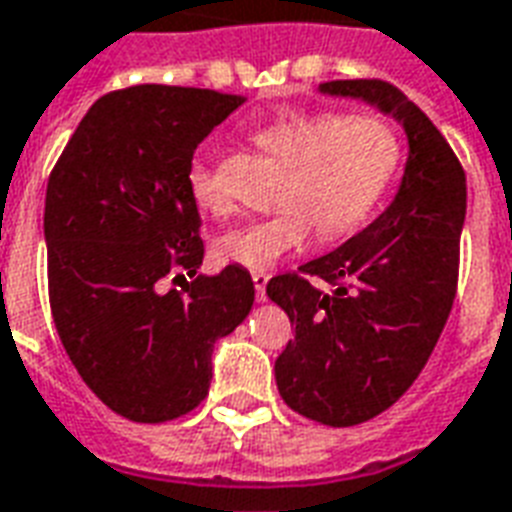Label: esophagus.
<instances>
[{"label": "esophagus", "mask_w": 512, "mask_h": 512, "mask_svg": "<svg viewBox=\"0 0 512 512\" xmlns=\"http://www.w3.org/2000/svg\"><path fill=\"white\" fill-rule=\"evenodd\" d=\"M271 276L266 271H255L252 274V282H255V293H257V301H266V285Z\"/></svg>", "instance_id": "1"}]
</instances>
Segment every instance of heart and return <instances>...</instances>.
I'll use <instances>...</instances> for the list:
<instances>
[{
  "instance_id": "1",
  "label": "heart",
  "mask_w": 512,
  "mask_h": 512,
  "mask_svg": "<svg viewBox=\"0 0 512 512\" xmlns=\"http://www.w3.org/2000/svg\"><path fill=\"white\" fill-rule=\"evenodd\" d=\"M255 146L285 162L274 214L227 227L214 255L227 266L266 271L304 249L312 227L325 241L350 236L372 214L401 160L399 132L374 113L282 111L249 130ZM189 192L203 211L225 214L214 173L189 170Z\"/></svg>"
}]
</instances>
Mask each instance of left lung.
I'll use <instances>...</instances> for the list:
<instances>
[{
    "mask_svg": "<svg viewBox=\"0 0 512 512\" xmlns=\"http://www.w3.org/2000/svg\"><path fill=\"white\" fill-rule=\"evenodd\" d=\"M320 92L369 102L399 121L410 143L391 206L266 287L295 325L276 358V388L298 415L342 429L396 404L429 361L456 298L467 179L442 132L393 83L328 81Z\"/></svg>",
    "mask_w": 512,
    "mask_h": 512,
    "instance_id": "obj_1",
    "label": "left lung"
}]
</instances>
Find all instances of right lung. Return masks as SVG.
<instances>
[{
    "mask_svg": "<svg viewBox=\"0 0 512 512\" xmlns=\"http://www.w3.org/2000/svg\"><path fill=\"white\" fill-rule=\"evenodd\" d=\"M238 105V94L160 83L105 94L48 179L56 331L94 396L135 423L181 418L206 399L214 344L255 301L246 268L198 274L203 241L189 192L198 143ZM168 275L181 291L164 287Z\"/></svg>",
    "mask_w": 512,
    "mask_h": 512,
    "instance_id": "add662e5",
    "label": "right lung"
}]
</instances>
